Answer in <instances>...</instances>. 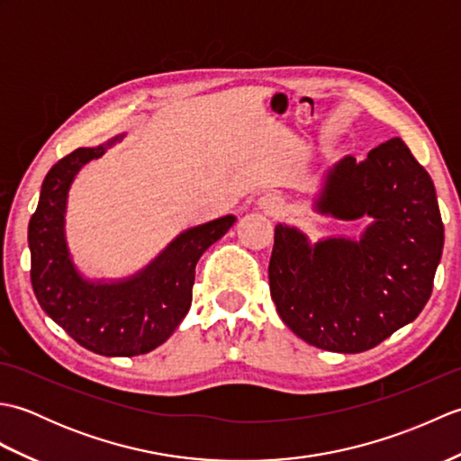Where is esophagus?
<instances>
[{"label":"esophagus","mask_w":461,"mask_h":461,"mask_svg":"<svg viewBox=\"0 0 461 461\" xmlns=\"http://www.w3.org/2000/svg\"><path fill=\"white\" fill-rule=\"evenodd\" d=\"M263 208L277 213L283 210V200L277 198V195H267V198H263Z\"/></svg>","instance_id":"esophagus-1"}]
</instances>
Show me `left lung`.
Segmentation results:
<instances>
[{"label":"left lung","instance_id":"8db88e82","mask_svg":"<svg viewBox=\"0 0 461 461\" xmlns=\"http://www.w3.org/2000/svg\"><path fill=\"white\" fill-rule=\"evenodd\" d=\"M339 220L370 215L358 241L309 246L277 225L269 291L283 322L309 345L355 355L412 322L432 295L444 249L434 182L408 146L390 139L357 162L345 156L327 174L317 202Z\"/></svg>","mask_w":461,"mask_h":461}]
</instances>
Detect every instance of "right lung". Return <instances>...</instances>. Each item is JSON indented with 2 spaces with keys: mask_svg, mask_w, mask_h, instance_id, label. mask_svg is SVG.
I'll return each mask as SVG.
<instances>
[{
  "mask_svg": "<svg viewBox=\"0 0 461 461\" xmlns=\"http://www.w3.org/2000/svg\"><path fill=\"white\" fill-rule=\"evenodd\" d=\"M104 150L77 149L47 172L29 221L32 285L41 309L81 347L103 357H134L160 347L188 315L195 263L236 218L225 215L184 231L131 279L111 285L85 281L65 243L67 192L81 166Z\"/></svg>",
  "mask_w": 461,
  "mask_h": 461,
  "instance_id": "add662e5",
  "label": "right lung"
}]
</instances>
